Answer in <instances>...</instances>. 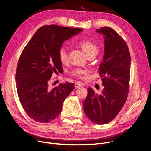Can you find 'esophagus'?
<instances>
[{"label": "esophagus", "mask_w": 151, "mask_h": 151, "mask_svg": "<svg viewBox=\"0 0 151 151\" xmlns=\"http://www.w3.org/2000/svg\"><path fill=\"white\" fill-rule=\"evenodd\" d=\"M85 84L83 83H77L75 84V88L76 89H77L79 88H81L82 86H84Z\"/></svg>", "instance_id": "esophagus-1"}]
</instances>
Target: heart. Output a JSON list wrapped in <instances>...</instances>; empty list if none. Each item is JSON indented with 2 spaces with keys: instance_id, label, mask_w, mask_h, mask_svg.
I'll return each mask as SVG.
<instances>
[{
  "instance_id": "heart-1",
  "label": "heart",
  "mask_w": 151,
  "mask_h": 151,
  "mask_svg": "<svg viewBox=\"0 0 151 151\" xmlns=\"http://www.w3.org/2000/svg\"><path fill=\"white\" fill-rule=\"evenodd\" d=\"M79 46L83 50L87 57L91 55H96L98 53V48L93 42L88 40L82 41L79 43ZM58 58L62 63H65L68 60V52L65 47H62L58 51ZM87 71L81 68H75L71 72L72 75L77 77H81L82 76L86 74Z\"/></svg>"
}]
</instances>
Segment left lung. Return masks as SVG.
Listing matches in <instances>:
<instances>
[{
  "label": "left lung",
  "mask_w": 151,
  "mask_h": 151,
  "mask_svg": "<svg viewBox=\"0 0 151 151\" xmlns=\"http://www.w3.org/2000/svg\"><path fill=\"white\" fill-rule=\"evenodd\" d=\"M96 32L103 35L104 55L99 67L104 88L100 94L89 88L84 101V111L96 124L112 121L124 105L129 90L130 55L122 36L109 27H102Z\"/></svg>",
  "instance_id": "8db88e82"
}]
</instances>
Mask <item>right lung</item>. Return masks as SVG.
I'll return each instance as SVG.
<instances>
[{
	"label": "right lung",
	"instance_id": "obj_1",
	"mask_svg": "<svg viewBox=\"0 0 151 151\" xmlns=\"http://www.w3.org/2000/svg\"><path fill=\"white\" fill-rule=\"evenodd\" d=\"M83 31L57 25L40 28L26 45L18 61L16 88L22 108L31 119L46 123L61 113L65 99L74 89L66 82L50 89L52 76L62 69L58 51L63 43Z\"/></svg>",
	"mask_w": 151,
	"mask_h": 151
}]
</instances>
